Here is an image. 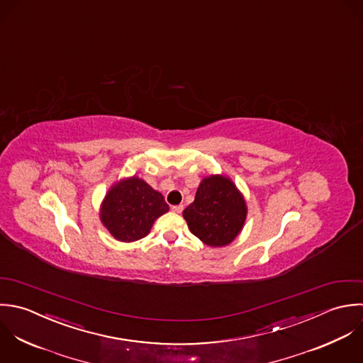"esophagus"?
Instances as JSON below:
<instances>
[{
    "instance_id": "esophagus-1",
    "label": "esophagus",
    "mask_w": 363,
    "mask_h": 363,
    "mask_svg": "<svg viewBox=\"0 0 363 363\" xmlns=\"http://www.w3.org/2000/svg\"><path fill=\"white\" fill-rule=\"evenodd\" d=\"M183 208H184V207H183L182 204H179V206H172V211L176 213V214H180V213L183 211Z\"/></svg>"
}]
</instances>
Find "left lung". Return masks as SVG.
Listing matches in <instances>:
<instances>
[{
	"label": "left lung",
	"instance_id": "8db88e82",
	"mask_svg": "<svg viewBox=\"0 0 363 363\" xmlns=\"http://www.w3.org/2000/svg\"><path fill=\"white\" fill-rule=\"evenodd\" d=\"M246 203L231 179L213 174L201 180L194 201L183 211L189 230L208 246H225L241 233Z\"/></svg>",
	"mask_w": 363,
	"mask_h": 363
}]
</instances>
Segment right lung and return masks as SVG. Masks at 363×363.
<instances>
[{"label": "right lung", "mask_w": 363, "mask_h": 363, "mask_svg": "<svg viewBox=\"0 0 363 363\" xmlns=\"http://www.w3.org/2000/svg\"><path fill=\"white\" fill-rule=\"evenodd\" d=\"M169 211L163 196L133 176L114 184L107 193L100 218L110 234L121 242L146 237L156 218Z\"/></svg>", "instance_id": "1"}]
</instances>
